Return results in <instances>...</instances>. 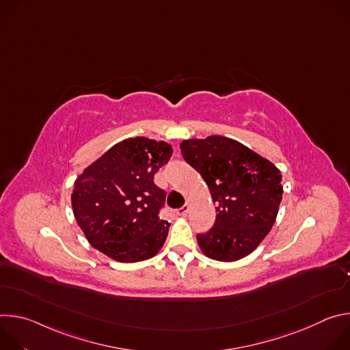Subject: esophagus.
Wrapping results in <instances>:
<instances>
[{"instance_id": "34e87169", "label": "esophagus", "mask_w": 350, "mask_h": 350, "mask_svg": "<svg viewBox=\"0 0 350 350\" xmlns=\"http://www.w3.org/2000/svg\"><path fill=\"white\" fill-rule=\"evenodd\" d=\"M188 212H189V206H188V205H183L180 209H177V213H178L180 216H187Z\"/></svg>"}]
</instances>
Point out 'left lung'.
Wrapping results in <instances>:
<instances>
[{
	"label": "left lung",
	"mask_w": 350,
	"mask_h": 350,
	"mask_svg": "<svg viewBox=\"0 0 350 350\" xmlns=\"http://www.w3.org/2000/svg\"><path fill=\"white\" fill-rule=\"evenodd\" d=\"M184 161L202 176L216 205V221L198 234L202 252L220 262H235L259 246L271 230L282 185L280 170L243 144L211 135L180 144Z\"/></svg>",
	"instance_id": "left-lung-1"
}]
</instances>
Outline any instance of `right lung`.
Returning a JSON list of instances; mask_svg holds the SVG:
<instances>
[{"mask_svg":"<svg viewBox=\"0 0 350 350\" xmlns=\"http://www.w3.org/2000/svg\"><path fill=\"white\" fill-rule=\"evenodd\" d=\"M172 154V145L165 141L129 138L77 177L73 215L99 252L122 263L151 259L159 252L170 224L159 217L166 192L154 183V176Z\"/></svg>","mask_w":350,"mask_h":350,"instance_id":"1","label":"right lung"}]
</instances>
